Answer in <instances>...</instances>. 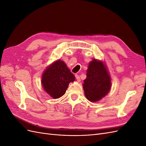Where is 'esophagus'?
Here are the masks:
<instances>
[{"label": "esophagus", "mask_w": 146, "mask_h": 146, "mask_svg": "<svg viewBox=\"0 0 146 146\" xmlns=\"http://www.w3.org/2000/svg\"><path fill=\"white\" fill-rule=\"evenodd\" d=\"M75 76H76V79H77V80L78 82H80V77H79L78 75L76 74V75H75Z\"/></svg>", "instance_id": "1"}]
</instances>
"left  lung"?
<instances>
[{
    "label": "left lung",
    "instance_id": "left-lung-1",
    "mask_svg": "<svg viewBox=\"0 0 146 146\" xmlns=\"http://www.w3.org/2000/svg\"><path fill=\"white\" fill-rule=\"evenodd\" d=\"M111 77L102 61L93 59L90 61L83 87L88 100L97 102L107 95L111 89Z\"/></svg>",
    "mask_w": 146,
    "mask_h": 146
}]
</instances>
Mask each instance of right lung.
<instances>
[{
  "label": "right lung",
  "mask_w": 146,
  "mask_h": 146,
  "mask_svg": "<svg viewBox=\"0 0 146 146\" xmlns=\"http://www.w3.org/2000/svg\"><path fill=\"white\" fill-rule=\"evenodd\" d=\"M76 80L64 61L56 60L44 71L41 83L44 90L53 99L63 96L68 89L69 83Z\"/></svg>",
  "instance_id": "1"
}]
</instances>
